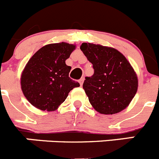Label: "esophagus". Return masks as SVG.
Instances as JSON below:
<instances>
[{
  "label": "esophagus",
  "instance_id": "esophagus-1",
  "mask_svg": "<svg viewBox=\"0 0 159 159\" xmlns=\"http://www.w3.org/2000/svg\"><path fill=\"white\" fill-rule=\"evenodd\" d=\"M84 77H82V78H81L80 80H79V82H80V84L81 86H82L83 84H84Z\"/></svg>",
  "mask_w": 159,
  "mask_h": 159
}]
</instances>
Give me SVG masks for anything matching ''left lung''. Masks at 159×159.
Returning <instances> with one entry per match:
<instances>
[{
  "mask_svg": "<svg viewBox=\"0 0 159 159\" xmlns=\"http://www.w3.org/2000/svg\"><path fill=\"white\" fill-rule=\"evenodd\" d=\"M80 49L94 68L93 75L85 77L83 84L90 103L104 115L123 111L138 89L137 75L130 63L113 48L83 43Z\"/></svg>",
  "mask_w": 159,
  "mask_h": 159,
  "instance_id": "8db88e82",
  "label": "left lung"
}]
</instances>
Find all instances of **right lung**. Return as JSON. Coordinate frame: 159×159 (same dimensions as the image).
<instances>
[{
	"instance_id": "obj_1",
	"label": "right lung",
	"mask_w": 159,
	"mask_h": 159,
	"mask_svg": "<svg viewBox=\"0 0 159 159\" xmlns=\"http://www.w3.org/2000/svg\"><path fill=\"white\" fill-rule=\"evenodd\" d=\"M75 48L67 43H51L39 49L29 60L21 75V89L31 104L52 111L67 99L70 91L80 87L69 77L71 67L65 60Z\"/></svg>"
}]
</instances>
